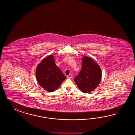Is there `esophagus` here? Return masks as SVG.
<instances>
[{"instance_id": "1", "label": "esophagus", "mask_w": 135, "mask_h": 135, "mask_svg": "<svg viewBox=\"0 0 135 135\" xmlns=\"http://www.w3.org/2000/svg\"><path fill=\"white\" fill-rule=\"evenodd\" d=\"M72 74H69V75H68V76H67V78L68 79H71L72 78Z\"/></svg>"}]
</instances>
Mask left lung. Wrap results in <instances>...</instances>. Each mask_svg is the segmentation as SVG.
Returning a JSON list of instances; mask_svg holds the SVG:
<instances>
[{"label": "left lung", "instance_id": "8db88e82", "mask_svg": "<svg viewBox=\"0 0 135 135\" xmlns=\"http://www.w3.org/2000/svg\"><path fill=\"white\" fill-rule=\"evenodd\" d=\"M102 78L101 69L91 58L84 56L82 68L74 81L80 91L87 93L94 91L99 84Z\"/></svg>", "mask_w": 135, "mask_h": 135}]
</instances>
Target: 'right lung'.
<instances>
[{
	"mask_svg": "<svg viewBox=\"0 0 135 135\" xmlns=\"http://www.w3.org/2000/svg\"><path fill=\"white\" fill-rule=\"evenodd\" d=\"M36 76L40 86L49 92L56 90L66 79L60 69L55 64L52 55L43 59L37 65Z\"/></svg>",
	"mask_w": 135,
	"mask_h": 135,
	"instance_id": "1",
	"label": "right lung"
}]
</instances>
